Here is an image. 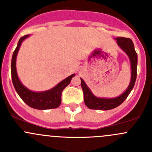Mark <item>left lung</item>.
<instances>
[{
    "label": "left lung",
    "mask_w": 152,
    "mask_h": 152,
    "mask_svg": "<svg viewBox=\"0 0 152 152\" xmlns=\"http://www.w3.org/2000/svg\"><path fill=\"white\" fill-rule=\"evenodd\" d=\"M118 46L128 56L131 65V79L129 85L126 90L120 96L115 98H99L95 96L90 89L86 85L85 81L81 79V85L84 93V101L85 105L91 110H109L116 108L126 100L132 90L134 87L137 78V54L134 50V44L132 40L129 38L116 37L115 38Z\"/></svg>",
    "instance_id": "1"
}]
</instances>
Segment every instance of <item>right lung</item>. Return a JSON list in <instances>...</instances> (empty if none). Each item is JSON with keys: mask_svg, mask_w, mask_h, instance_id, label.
<instances>
[{"mask_svg": "<svg viewBox=\"0 0 152 152\" xmlns=\"http://www.w3.org/2000/svg\"><path fill=\"white\" fill-rule=\"evenodd\" d=\"M29 36H30L29 34L25 35L19 39L18 45L12 55L11 71H12V79L14 87L21 99L30 107L40 110L57 108L62 102L61 96H62V90L70 84L72 78L75 76V74L70 75L53 88L45 91H32L23 85L17 73L16 59L21 44Z\"/></svg>", "mask_w": 152, "mask_h": 152, "instance_id": "right-lung-1", "label": "right lung"}]
</instances>
